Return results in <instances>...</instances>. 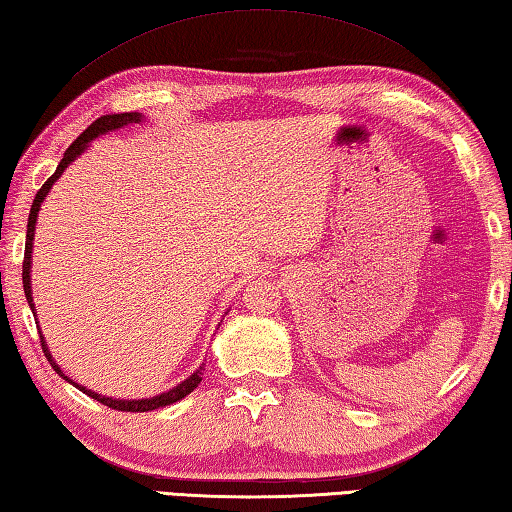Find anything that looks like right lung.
I'll return each mask as SVG.
<instances>
[{"mask_svg": "<svg viewBox=\"0 0 512 512\" xmlns=\"http://www.w3.org/2000/svg\"><path fill=\"white\" fill-rule=\"evenodd\" d=\"M141 118H143V116L138 114V111H127V114H111V116H100L98 120H94V123H91V125L85 129V132H82V134L76 138V141H73V143L67 147V152H64L62 161H60V165H58V170H55V172L49 176V179H46V183L42 185V188L37 190L35 199H33V206H31V215H29V226H26V248H24V262H22L24 295H26V300H29V306H31L33 315H35V306H33V297H31V275H29V273H31V250H33V235H35L37 212H40V206H42L44 197H46V194H49L51 185L60 179V174L64 172V167H67L73 159H76V156H80L82 152L87 150L89 141H94V138L100 136V134L111 132V129H118V127L138 123V120H141ZM40 342H42L44 356L49 358V362H51V367H53L55 371H58V374H60L62 378H67V376H64L62 371H60V367L53 362L51 353H49V349H46L42 336H40ZM201 376H203V367H199L188 380H183L181 385H176L174 389H170V392H165V394H161V396H154V398H145V401H118V398H105V396H100V394H96V392H89V389L80 387V385H76V387L80 389V392H85L87 396L94 398V401L111 407V410H118V412H152V410H159V407L172 405V403L181 401V398L188 396L194 387H199ZM67 380H69V378H67Z\"/></svg>", "mask_w": 512, "mask_h": 512, "instance_id": "add662e5", "label": "right lung"}]
</instances>
